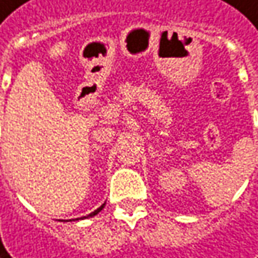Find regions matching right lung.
<instances>
[{"mask_svg": "<svg viewBox=\"0 0 258 258\" xmlns=\"http://www.w3.org/2000/svg\"><path fill=\"white\" fill-rule=\"evenodd\" d=\"M103 206H105V205H102V206H100V207H99V209H96L95 212H92L90 215H87V216H84V218H90V216H95V215H98L99 212H100V210L103 209ZM79 219H80V218H79Z\"/></svg>", "mask_w": 258, "mask_h": 258, "instance_id": "obj_1", "label": "right lung"}]
</instances>
